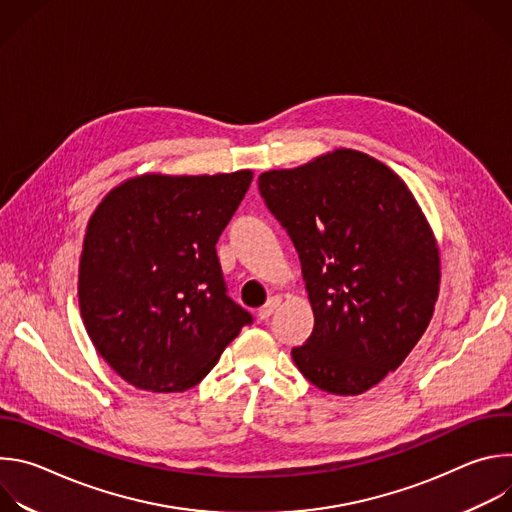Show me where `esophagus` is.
Listing matches in <instances>:
<instances>
[{"label": "esophagus", "instance_id": "obj_1", "mask_svg": "<svg viewBox=\"0 0 512 512\" xmlns=\"http://www.w3.org/2000/svg\"><path fill=\"white\" fill-rule=\"evenodd\" d=\"M279 306H281V298H277V296L269 298V300H267V304L259 310V318H261V320H267V318H269V316H271Z\"/></svg>", "mask_w": 512, "mask_h": 512}]
</instances>
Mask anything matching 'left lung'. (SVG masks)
<instances>
[{"mask_svg": "<svg viewBox=\"0 0 512 512\" xmlns=\"http://www.w3.org/2000/svg\"><path fill=\"white\" fill-rule=\"evenodd\" d=\"M259 192L300 255L314 310L296 367L332 395L369 391L419 342L440 291L417 200L383 162L346 148L263 172Z\"/></svg>", "mask_w": 512, "mask_h": 512, "instance_id": "obj_1", "label": "left lung"}]
</instances>
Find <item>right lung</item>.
I'll return each instance as SVG.
<instances>
[{
  "label": "right lung",
  "instance_id": "right-lung-1",
  "mask_svg": "<svg viewBox=\"0 0 512 512\" xmlns=\"http://www.w3.org/2000/svg\"><path fill=\"white\" fill-rule=\"evenodd\" d=\"M253 180L143 174L113 188L89 218L79 306L89 338L129 385H198L253 318L227 296L216 241Z\"/></svg>",
  "mask_w": 512,
  "mask_h": 512
}]
</instances>
